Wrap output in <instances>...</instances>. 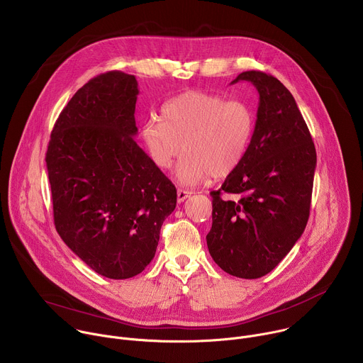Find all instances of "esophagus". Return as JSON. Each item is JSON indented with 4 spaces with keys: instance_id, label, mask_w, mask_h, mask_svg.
<instances>
[{
    "instance_id": "obj_1",
    "label": "esophagus",
    "mask_w": 363,
    "mask_h": 363,
    "mask_svg": "<svg viewBox=\"0 0 363 363\" xmlns=\"http://www.w3.org/2000/svg\"><path fill=\"white\" fill-rule=\"evenodd\" d=\"M191 191H186V189H178L177 192V198H178V202H184L188 196H191Z\"/></svg>"
}]
</instances>
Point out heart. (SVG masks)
Listing matches in <instances>:
<instances>
[{"mask_svg":"<svg viewBox=\"0 0 363 363\" xmlns=\"http://www.w3.org/2000/svg\"><path fill=\"white\" fill-rule=\"evenodd\" d=\"M255 112L244 100L201 90L181 93L149 118L140 129L150 161L168 169L184 149L175 179L194 186L211 177L227 178L242 164L255 130Z\"/></svg>","mask_w":363,"mask_h":363,"instance_id":"b5f03b06","label":"heart"}]
</instances>
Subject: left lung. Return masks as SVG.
<instances>
[{"label": "left lung", "mask_w": 363, "mask_h": 363, "mask_svg": "<svg viewBox=\"0 0 363 363\" xmlns=\"http://www.w3.org/2000/svg\"><path fill=\"white\" fill-rule=\"evenodd\" d=\"M258 91L255 130L242 164L213 191V227L206 245L228 274L258 279L270 273L301 237L310 211L316 149L286 86L263 72L233 80ZM235 194V200L222 195Z\"/></svg>", "instance_id": "8db88e82"}]
</instances>
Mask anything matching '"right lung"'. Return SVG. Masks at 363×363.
Listing matches in <instances>:
<instances>
[{"label":"right lung","mask_w":363,"mask_h":363,"mask_svg":"<svg viewBox=\"0 0 363 363\" xmlns=\"http://www.w3.org/2000/svg\"><path fill=\"white\" fill-rule=\"evenodd\" d=\"M138 94L132 74L91 79L60 113L45 155L59 235L113 280L145 270L177 206L174 184L133 139Z\"/></svg>","instance_id":"right-lung-1"}]
</instances>
